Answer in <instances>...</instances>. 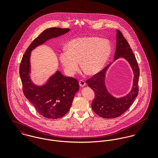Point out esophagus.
Wrapping results in <instances>:
<instances>
[{
    "label": "esophagus",
    "mask_w": 158,
    "mask_h": 158,
    "mask_svg": "<svg viewBox=\"0 0 158 158\" xmlns=\"http://www.w3.org/2000/svg\"><path fill=\"white\" fill-rule=\"evenodd\" d=\"M79 85H80V86L81 87H84L86 85V83H85V81L84 80H81L79 81Z\"/></svg>",
    "instance_id": "obj_1"
}]
</instances>
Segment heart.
Masks as SVG:
<instances>
[{"label":"heart","instance_id":"heart-1","mask_svg":"<svg viewBox=\"0 0 158 158\" xmlns=\"http://www.w3.org/2000/svg\"><path fill=\"white\" fill-rule=\"evenodd\" d=\"M112 52L109 40L94 36L80 37L68 43L67 49L60 53V60L69 75L81 69L88 75L99 72L108 62Z\"/></svg>","mask_w":158,"mask_h":158}]
</instances>
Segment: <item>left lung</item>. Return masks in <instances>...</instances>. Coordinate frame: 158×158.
Wrapping results in <instances>:
<instances>
[{
  "label": "left lung",
  "instance_id": "1",
  "mask_svg": "<svg viewBox=\"0 0 158 158\" xmlns=\"http://www.w3.org/2000/svg\"><path fill=\"white\" fill-rule=\"evenodd\" d=\"M116 40L114 61L119 58H123L130 63L134 73L131 90L121 98H115L108 92L105 85V77L111 63L86 80V83L95 95L91 105L92 109L98 115L105 118H116L127 111L139 92L138 80L140 72L135 56L128 43L118 30H117Z\"/></svg>",
  "mask_w": 158,
  "mask_h": 158
}]
</instances>
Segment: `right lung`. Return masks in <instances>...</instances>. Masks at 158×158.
<instances>
[{"label":"right lung","instance_id":"obj_1","mask_svg":"<svg viewBox=\"0 0 158 158\" xmlns=\"http://www.w3.org/2000/svg\"><path fill=\"white\" fill-rule=\"evenodd\" d=\"M69 30V28L53 27L43 31L28 46L20 64L19 74L23 94L37 112L47 118L56 119L68 113L79 89V84L77 79L66 77L58 70L43 86L35 85L29 75L31 51L47 40L64 35Z\"/></svg>","mask_w":158,"mask_h":158}]
</instances>
